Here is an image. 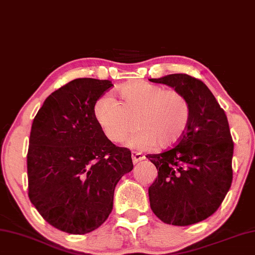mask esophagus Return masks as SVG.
<instances>
[{
	"label": "esophagus",
	"mask_w": 255,
	"mask_h": 255,
	"mask_svg": "<svg viewBox=\"0 0 255 255\" xmlns=\"http://www.w3.org/2000/svg\"><path fill=\"white\" fill-rule=\"evenodd\" d=\"M131 159H132V162H134V164H136V163H138L139 161L144 160L145 159V155L142 154V153H139V152L132 151L131 152Z\"/></svg>",
	"instance_id": "34e87169"
}]
</instances>
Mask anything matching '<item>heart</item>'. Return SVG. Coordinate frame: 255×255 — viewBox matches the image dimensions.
Listing matches in <instances>:
<instances>
[{
  "mask_svg": "<svg viewBox=\"0 0 255 255\" xmlns=\"http://www.w3.org/2000/svg\"><path fill=\"white\" fill-rule=\"evenodd\" d=\"M119 93L123 103L103 95L94 107L95 119L109 139L123 142L136 126L138 129L126 142L134 148L155 144L168 148L183 138L192 119L191 103L183 93L145 82L124 85Z\"/></svg>",
  "mask_w": 255,
  "mask_h": 255,
  "instance_id": "heart-1",
  "label": "heart"
}]
</instances>
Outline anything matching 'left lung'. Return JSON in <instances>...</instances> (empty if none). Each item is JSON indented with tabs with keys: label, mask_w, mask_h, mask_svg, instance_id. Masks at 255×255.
Masks as SVG:
<instances>
[{
	"label": "left lung",
	"mask_w": 255,
	"mask_h": 255,
	"mask_svg": "<svg viewBox=\"0 0 255 255\" xmlns=\"http://www.w3.org/2000/svg\"><path fill=\"white\" fill-rule=\"evenodd\" d=\"M149 80L181 92L192 108L191 124L178 144L146 155L157 170L148 187L149 205L164 224H197L217 211L232 185L234 143L227 117L200 79L172 74Z\"/></svg>",
	"instance_id": "8db88e82"
}]
</instances>
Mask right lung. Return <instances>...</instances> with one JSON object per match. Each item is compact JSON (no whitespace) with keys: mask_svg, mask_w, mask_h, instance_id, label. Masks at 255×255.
I'll use <instances>...</instances> for the list:
<instances>
[{"mask_svg":"<svg viewBox=\"0 0 255 255\" xmlns=\"http://www.w3.org/2000/svg\"><path fill=\"white\" fill-rule=\"evenodd\" d=\"M110 80L78 78L52 93L31 125L28 196L45 221L68 234L99 228L113 207L116 185L132 170L131 153L113 144L94 107Z\"/></svg>","mask_w":255,"mask_h":255,"instance_id":"1","label":"right lung"}]
</instances>
